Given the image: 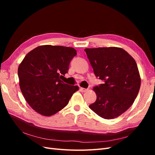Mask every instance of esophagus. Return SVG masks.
Masks as SVG:
<instances>
[{
    "mask_svg": "<svg viewBox=\"0 0 155 155\" xmlns=\"http://www.w3.org/2000/svg\"><path fill=\"white\" fill-rule=\"evenodd\" d=\"M80 91H81V92H86L87 91V89H86V88H80Z\"/></svg>",
    "mask_w": 155,
    "mask_h": 155,
    "instance_id": "obj_1",
    "label": "esophagus"
}]
</instances>
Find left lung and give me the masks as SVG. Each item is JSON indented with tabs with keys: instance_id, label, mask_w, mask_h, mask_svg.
Here are the masks:
<instances>
[{
	"instance_id": "8db88e82",
	"label": "left lung",
	"mask_w": 155,
	"mask_h": 155,
	"mask_svg": "<svg viewBox=\"0 0 155 155\" xmlns=\"http://www.w3.org/2000/svg\"><path fill=\"white\" fill-rule=\"evenodd\" d=\"M94 72L104 83L93 88L96 102L89 108L104 119L122 114L133 105L140 85L139 70L135 60L121 48H85Z\"/></svg>"
}]
</instances>
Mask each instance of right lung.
Masks as SVG:
<instances>
[{"label": "right lung", "instance_id": "1", "mask_svg": "<svg viewBox=\"0 0 155 155\" xmlns=\"http://www.w3.org/2000/svg\"><path fill=\"white\" fill-rule=\"evenodd\" d=\"M77 51L62 46L42 45L28 53L18 68L19 86L25 99L36 112L50 116L68 104L76 85L61 81Z\"/></svg>", "mask_w": 155, "mask_h": 155}]
</instances>
